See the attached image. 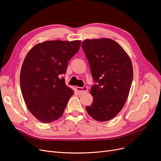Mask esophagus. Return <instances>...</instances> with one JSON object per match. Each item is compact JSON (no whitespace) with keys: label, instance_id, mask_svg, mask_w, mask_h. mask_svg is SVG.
<instances>
[{"label":"esophagus","instance_id":"esophagus-1","mask_svg":"<svg viewBox=\"0 0 161 161\" xmlns=\"http://www.w3.org/2000/svg\"><path fill=\"white\" fill-rule=\"evenodd\" d=\"M76 91L79 95H82L85 93V92H87L88 91V88H87V86H83V87H79V86H76Z\"/></svg>","mask_w":161,"mask_h":161}]
</instances>
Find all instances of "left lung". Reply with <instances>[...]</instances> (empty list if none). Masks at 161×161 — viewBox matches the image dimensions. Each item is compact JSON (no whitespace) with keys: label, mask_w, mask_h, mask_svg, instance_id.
Wrapping results in <instances>:
<instances>
[{"label":"left lung","mask_w":161,"mask_h":161,"mask_svg":"<svg viewBox=\"0 0 161 161\" xmlns=\"http://www.w3.org/2000/svg\"><path fill=\"white\" fill-rule=\"evenodd\" d=\"M81 46L97 82L90 90L93 101L86 110L97 121H109L119 114L128 99L132 63L124 48L111 39H87Z\"/></svg>","instance_id":"1"}]
</instances>
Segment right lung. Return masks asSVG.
I'll return each mask as SVG.
<instances>
[{
  "label": "right lung",
  "mask_w": 161,
  "mask_h": 161,
  "mask_svg": "<svg viewBox=\"0 0 161 161\" xmlns=\"http://www.w3.org/2000/svg\"><path fill=\"white\" fill-rule=\"evenodd\" d=\"M80 40L37 43L29 51L20 73V86L27 108L43 123L59 119L74 91L60 75L80 47Z\"/></svg>",
  "instance_id": "obj_1"
}]
</instances>
